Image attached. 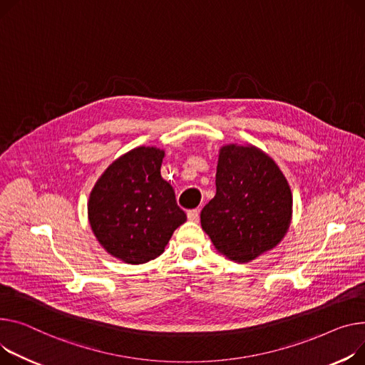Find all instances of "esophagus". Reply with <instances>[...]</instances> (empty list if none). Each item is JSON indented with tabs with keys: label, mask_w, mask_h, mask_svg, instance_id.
<instances>
[{
	"label": "esophagus",
	"mask_w": 365,
	"mask_h": 365,
	"mask_svg": "<svg viewBox=\"0 0 365 365\" xmlns=\"http://www.w3.org/2000/svg\"><path fill=\"white\" fill-rule=\"evenodd\" d=\"M187 218L190 222H198L200 220V210H189Z\"/></svg>",
	"instance_id": "1"
}]
</instances>
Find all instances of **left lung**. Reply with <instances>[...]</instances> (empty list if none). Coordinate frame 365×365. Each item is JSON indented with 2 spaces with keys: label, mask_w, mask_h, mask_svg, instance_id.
I'll return each instance as SVG.
<instances>
[{
  "label": "left lung",
  "mask_w": 365,
  "mask_h": 365,
  "mask_svg": "<svg viewBox=\"0 0 365 365\" xmlns=\"http://www.w3.org/2000/svg\"><path fill=\"white\" fill-rule=\"evenodd\" d=\"M292 190L276 161L255 145H223L215 195L201 211L215 251L251 262L276 248L292 222Z\"/></svg>",
  "instance_id": "obj_1"
}]
</instances>
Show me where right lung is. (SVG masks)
<instances>
[{
  "instance_id": "1",
  "label": "right lung",
  "mask_w": 365,
  "mask_h": 365,
  "mask_svg": "<svg viewBox=\"0 0 365 365\" xmlns=\"http://www.w3.org/2000/svg\"><path fill=\"white\" fill-rule=\"evenodd\" d=\"M164 150L138 147L114 160L95 182L88 220L100 245L126 264H145L164 252L186 222L175 189L161 178Z\"/></svg>"
}]
</instances>
